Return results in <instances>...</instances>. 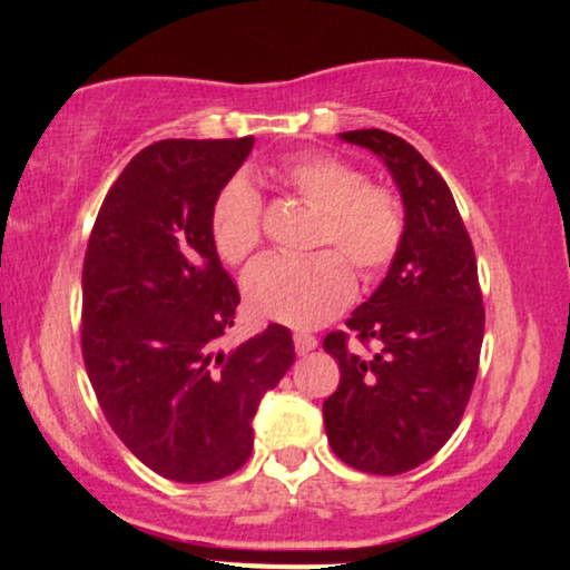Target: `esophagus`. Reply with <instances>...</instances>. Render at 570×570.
<instances>
[{"mask_svg":"<svg viewBox=\"0 0 570 570\" xmlns=\"http://www.w3.org/2000/svg\"><path fill=\"white\" fill-rule=\"evenodd\" d=\"M316 345H318V340L313 335H307V332H297V335H294V351H297L299 356L311 353Z\"/></svg>","mask_w":570,"mask_h":570,"instance_id":"34e87169","label":"esophagus"}]
</instances>
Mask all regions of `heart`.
I'll list each match as a JSON object with an SVG mask.
<instances>
[{
  "instance_id": "b5f03b06",
  "label": "heart",
  "mask_w": 570,
  "mask_h": 570,
  "mask_svg": "<svg viewBox=\"0 0 570 570\" xmlns=\"http://www.w3.org/2000/svg\"><path fill=\"white\" fill-rule=\"evenodd\" d=\"M284 185L316 208L313 246L303 259L265 257L244 278L248 311L289 326H318L337 316L356 292L358 273L375 284L391 271L407 235V214L391 187L370 185L367 174L330 153L292 155L278 166ZM208 233L227 265H240L263 244V198L244 176L214 195Z\"/></svg>"
}]
</instances>
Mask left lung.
Listing matches in <instances>:
<instances>
[{
	"label": "left lung",
	"mask_w": 570,
	"mask_h": 570,
	"mask_svg": "<svg viewBox=\"0 0 570 570\" xmlns=\"http://www.w3.org/2000/svg\"><path fill=\"white\" fill-rule=\"evenodd\" d=\"M343 139L391 168L407 235L377 292L345 322L348 330L324 337L340 367L324 429L340 461L391 476L440 453L461 423L480 370L485 305L472 238L440 171L389 130H345ZM351 338L365 351L353 350Z\"/></svg>",
	"instance_id": "8db88e82"
}]
</instances>
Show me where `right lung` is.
Returning <instances> with one entry per match:
<instances>
[{
  "mask_svg": "<svg viewBox=\"0 0 570 570\" xmlns=\"http://www.w3.org/2000/svg\"><path fill=\"white\" fill-rule=\"evenodd\" d=\"M252 147L254 136L144 147L104 198L85 248L80 345L98 407L144 466L174 482L238 472L259 399L294 364L281 324L222 348L240 294L208 214Z\"/></svg>",
  "mask_w": 570,
  "mask_h": 570,
  "instance_id": "add662e5",
  "label": "right lung"
}]
</instances>
